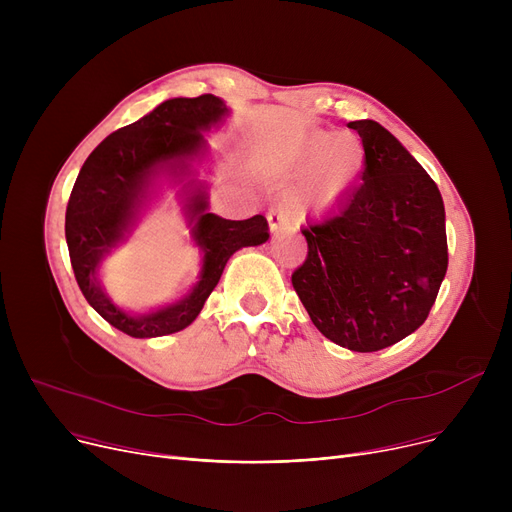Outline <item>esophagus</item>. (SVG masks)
<instances>
[{
	"label": "esophagus",
	"mask_w": 512,
	"mask_h": 512,
	"mask_svg": "<svg viewBox=\"0 0 512 512\" xmlns=\"http://www.w3.org/2000/svg\"><path fill=\"white\" fill-rule=\"evenodd\" d=\"M267 222H270L272 234H280L282 230L288 228V218L280 209H270V211H267Z\"/></svg>",
	"instance_id": "esophagus-1"
}]
</instances>
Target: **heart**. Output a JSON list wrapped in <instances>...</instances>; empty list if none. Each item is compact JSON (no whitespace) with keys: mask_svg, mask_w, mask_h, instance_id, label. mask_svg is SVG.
Listing matches in <instances>:
<instances>
[{"mask_svg":"<svg viewBox=\"0 0 512 512\" xmlns=\"http://www.w3.org/2000/svg\"><path fill=\"white\" fill-rule=\"evenodd\" d=\"M309 178L290 195V211L299 218L332 207L348 193L365 166V147L355 132H313L288 157L290 172H305Z\"/></svg>","mask_w":512,"mask_h":512,"instance_id":"1","label":"heart"}]
</instances>
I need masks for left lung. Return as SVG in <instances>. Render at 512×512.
Listing matches in <instances>:
<instances>
[{"label": "left lung", "mask_w": 512, "mask_h": 512, "mask_svg": "<svg viewBox=\"0 0 512 512\" xmlns=\"http://www.w3.org/2000/svg\"><path fill=\"white\" fill-rule=\"evenodd\" d=\"M365 147L363 182L332 218L309 224L292 272L315 328L355 353L382 351L432 311L448 267L436 182L382 124L348 122Z\"/></svg>", "instance_id": "obj_1"}]
</instances>
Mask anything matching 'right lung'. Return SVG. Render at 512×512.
<instances>
[{
	"label": "right lung",
	"mask_w": 512,
	"mask_h": 512,
	"mask_svg": "<svg viewBox=\"0 0 512 512\" xmlns=\"http://www.w3.org/2000/svg\"><path fill=\"white\" fill-rule=\"evenodd\" d=\"M226 114V103L209 93L168 99L139 122L103 139L78 172L66 207V242L74 278L107 324L132 338H157L191 326L218 286L228 259L238 249L263 245L270 238L263 215L224 220L209 213L207 193L197 186L186 203L193 240L203 251L201 280L195 288L168 307L130 315L99 286V263L132 230L153 178L164 170L186 174L188 159L207 147L201 130L222 122Z\"/></svg>",
	"instance_id": "1"
}]
</instances>
